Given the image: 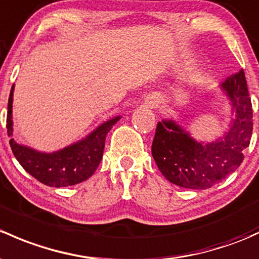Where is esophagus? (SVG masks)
<instances>
[{"mask_svg": "<svg viewBox=\"0 0 259 259\" xmlns=\"http://www.w3.org/2000/svg\"><path fill=\"white\" fill-rule=\"evenodd\" d=\"M157 103H159V102H157V100H151V102L149 103V105H150V107H156Z\"/></svg>", "mask_w": 259, "mask_h": 259, "instance_id": "34e87169", "label": "esophagus"}]
</instances>
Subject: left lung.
<instances>
[{"instance_id":"8db88e82","label":"left lung","mask_w":259,"mask_h":259,"mask_svg":"<svg viewBox=\"0 0 259 259\" xmlns=\"http://www.w3.org/2000/svg\"><path fill=\"white\" fill-rule=\"evenodd\" d=\"M236 116L230 130L209 144L197 143L172 120L157 122L151 152L166 180L178 186L206 190L232 174L243 161L253 130V110L243 70L221 84Z\"/></svg>"}]
</instances>
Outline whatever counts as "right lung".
<instances>
[{
    "instance_id": "right-lung-1",
    "label": "right lung",
    "mask_w": 259,
    "mask_h": 259,
    "mask_svg": "<svg viewBox=\"0 0 259 259\" xmlns=\"http://www.w3.org/2000/svg\"><path fill=\"white\" fill-rule=\"evenodd\" d=\"M11 88L8 98L7 134L12 137V98ZM120 116L105 121L83 140L67 146L59 151L39 152L20 145L11 139L10 145L13 155L22 167L42 184L51 187H67L85 181L95 172L103 157L105 138Z\"/></svg>"
}]
</instances>
